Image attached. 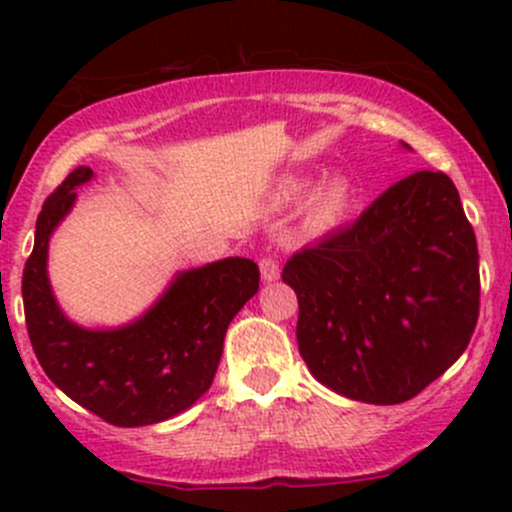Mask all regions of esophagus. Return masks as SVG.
I'll list each match as a JSON object with an SVG mask.
<instances>
[{"label": "esophagus", "mask_w": 512, "mask_h": 512, "mask_svg": "<svg viewBox=\"0 0 512 512\" xmlns=\"http://www.w3.org/2000/svg\"><path fill=\"white\" fill-rule=\"evenodd\" d=\"M260 275L265 282L280 280V265H277L275 257H262L260 260Z\"/></svg>", "instance_id": "esophagus-1"}]
</instances>
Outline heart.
<instances>
[{
	"label": "heart",
	"instance_id": "heart-1",
	"mask_svg": "<svg viewBox=\"0 0 512 512\" xmlns=\"http://www.w3.org/2000/svg\"><path fill=\"white\" fill-rule=\"evenodd\" d=\"M309 190V178L304 175H289L282 180L275 190V203L280 208H292L299 200L304 198V193ZM354 188L352 180L347 175H332V178H324L317 188L309 193L307 203H304V218L312 227H332L334 223L347 215V210L352 208Z\"/></svg>",
	"mask_w": 512,
	"mask_h": 512
}]
</instances>
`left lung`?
<instances>
[{
	"mask_svg": "<svg viewBox=\"0 0 512 512\" xmlns=\"http://www.w3.org/2000/svg\"><path fill=\"white\" fill-rule=\"evenodd\" d=\"M282 280L299 299L307 369L364 404L414 399L466 352L478 322L476 235L453 180L433 170L292 255Z\"/></svg>",
	"mask_w": 512,
	"mask_h": 512,
	"instance_id": "left-lung-1",
	"label": "left lung"
}]
</instances>
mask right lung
Instances as JSON below:
<instances>
[{"instance_id": "add662e5", "label": "right lung", "mask_w": 512, "mask_h": 512, "mask_svg": "<svg viewBox=\"0 0 512 512\" xmlns=\"http://www.w3.org/2000/svg\"><path fill=\"white\" fill-rule=\"evenodd\" d=\"M94 178L79 165L46 198L34 250L22 277L24 317L41 369L69 399L121 428L183 414L210 389L232 317L260 289L247 257H225L175 275L148 312L123 327L89 329L71 322L51 289L49 240Z\"/></svg>"}]
</instances>
